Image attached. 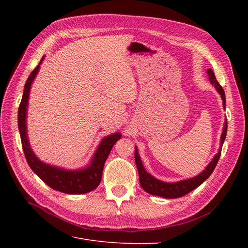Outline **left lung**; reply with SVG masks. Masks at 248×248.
I'll use <instances>...</instances> for the list:
<instances>
[{"instance_id":"obj_1","label":"left lung","mask_w":248,"mask_h":248,"mask_svg":"<svg viewBox=\"0 0 248 248\" xmlns=\"http://www.w3.org/2000/svg\"><path fill=\"white\" fill-rule=\"evenodd\" d=\"M207 73L209 76L210 81H211V84L214 85L217 92L220 94L222 102H223V108H226V94H224L222 87L219 85V82L216 80V78L214 76V72L212 71V69H208ZM227 130H228V122L226 120L223 129H222V133H221V138H220L219 151L213 157V159L206 167V169L196 177L186 179V180H181V181L174 182V183L162 182L160 180L154 178L152 175H150L148 171H146V170L144 169V166H142V162L140 158L138 149L136 148L134 158H136V163L139 170L140 183L142 187V189L150 194H153V196H158L166 199H177V198L185 196V194L190 192L194 188H197V187H199L202 182L205 181V180H207L210 177V175H211L212 171L214 170L217 162H218V159L221 154L222 144L227 137Z\"/></svg>"}]
</instances>
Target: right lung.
Listing matches in <instances>:
<instances>
[{"label": "right lung", "mask_w": 248, "mask_h": 248, "mask_svg": "<svg viewBox=\"0 0 248 248\" xmlns=\"http://www.w3.org/2000/svg\"><path fill=\"white\" fill-rule=\"evenodd\" d=\"M43 59L44 57H42L40 63L37 65L36 68L28 78L25 85L24 94H22V98L19 104L17 119L22 150H24L26 159L30 168L32 169V170L44 183L51 187L52 189L69 194H80L90 192L97 188V186L99 185L102 177L104 162H106L110 150L116 144V141L121 139V133L116 132L104 138L100 141L98 148H97L96 152L94 153L91 162H90L88 167L84 169L69 170L54 166H49V164L39 160L38 157L35 155L33 150L31 149V146H30L27 134L26 121L30 89H31L32 82L39 71L40 64L42 63Z\"/></svg>", "instance_id": "add662e5"}]
</instances>
